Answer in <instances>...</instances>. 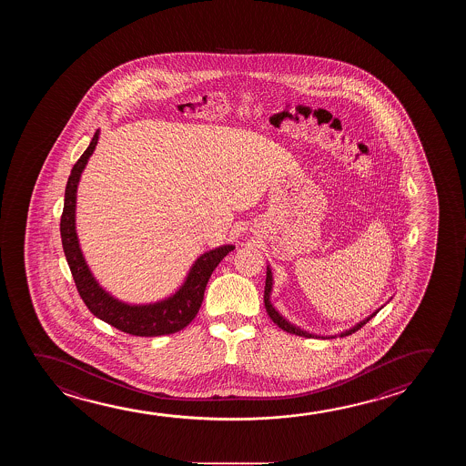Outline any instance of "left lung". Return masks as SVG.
Listing matches in <instances>:
<instances>
[{"label": "left lung", "instance_id": "1", "mask_svg": "<svg viewBox=\"0 0 466 466\" xmlns=\"http://www.w3.org/2000/svg\"><path fill=\"white\" fill-rule=\"evenodd\" d=\"M272 285H274V279H272V270H270V266L268 264V269H266V285H264V306H266V310H268V314H269V318L272 319V322L277 325V327H280L282 330L287 331V333H293V335H298V337L304 338H337V337H348V335H351L354 331H358L360 327H364L369 320H370L373 316H377L378 310H375L373 314H370L369 318H365L364 320H360L359 324L351 327L350 330L341 331V333H338V335H329V337H324V335H316V333H309V331L303 330V329H299L295 324H291L290 320H287V319L276 309V306L270 303V293H272Z\"/></svg>", "mask_w": 466, "mask_h": 466}]
</instances>
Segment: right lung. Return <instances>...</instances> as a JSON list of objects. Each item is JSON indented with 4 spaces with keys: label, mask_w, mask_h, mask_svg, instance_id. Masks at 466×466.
Returning a JSON list of instances; mask_svg holds the SVG:
<instances>
[{
    "label": "right lung",
    "mask_w": 466,
    "mask_h": 466,
    "mask_svg": "<svg viewBox=\"0 0 466 466\" xmlns=\"http://www.w3.org/2000/svg\"><path fill=\"white\" fill-rule=\"evenodd\" d=\"M101 131L97 129L88 148L75 163L68 176L64 197V211L61 216V238L64 253L67 258L68 268L72 270L75 285L78 289L81 299L96 318L112 325L118 330L136 335V337H160L182 330L194 320L203 301V293L208 284L209 277L223 258L234 250V245H221L213 250L205 251L190 266L187 276L181 287L169 297L156 303L129 304L110 295L96 280L89 269L86 259L81 251L80 240L76 236L75 209H76V189L81 173L93 156Z\"/></svg>",
    "instance_id": "right-lung-1"
}]
</instances>
